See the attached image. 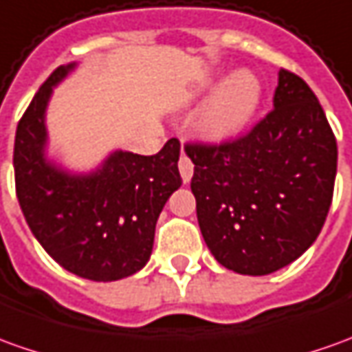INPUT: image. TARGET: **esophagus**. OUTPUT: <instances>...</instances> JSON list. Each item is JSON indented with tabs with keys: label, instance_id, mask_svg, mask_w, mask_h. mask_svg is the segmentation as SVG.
Here are the masks:
<instances>
[{
	"label": "esophagus",
	"instance_id": "esophagus-1",
	"mask_svg": "<svg viewBox=\"0 0 352 352\" xmlns=\"http://www.w3.org/2000/svg\"><path fill=\"white\" fill-rule=\"evenodd\" d=\"M179 171H181V177H183V181H185V183H188V181L192 179L195 166H192L190 157L186 156V154H181V160H179Z\"/></svg>",
	"mask_w": 352,
	"mask_h": 352
}]
</instances>
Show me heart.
<instances>
[{
  "label": "heart",
  "mask_w": 352,
  "mask_h": 352,
  "mask_svg": "<svg viewBox=\"0 0 352 352\" xmlns=\"http://www.w3.org/2000/svg\"><path fill=\"white\" fill-rule=\"evenodd\" d=\"M262 100L258 76L246 69L226 76L196 117V131L204 140L227 142L245 131Z\"/></svg>",
  "instance_id": "1"
}]
</instances>
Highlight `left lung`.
<instances>
[{
	"instance_id": "left-lung-1",
	"label": "left lung",
	"mask_w": 352,
	"mask_h": 352,
	"mask_svg": "<svg viewBox=\"0 0 352 352\" xmlns=\"http://www.w3.org/2000/svg\"><path fill=\"white\" fill-rule=\"evenodd\" d=\"M185 152L195 164L198 226L221 266L267 276L316 241L331 206L337 142L300 76L277 73L274 111L246 136Z\"/></svg>"
}]
</instances>
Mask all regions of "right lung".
I'll return each instance as SVG.
<instances>
[{"label": "right lung", "mask_w": 352, "mask_h": 352, "mask_svg": "<svg viewBox=\"0 0 352 352\" xmlns=\"http://www.w3.org/2000/svg\"><path fill=\"white\" fill-rule=\"evenodd\" d=\"M76 67H57L19 121L16 198L32 235L59 266L92 281H117L150 260L157 217L183 183L181 144L171 138L156 156L117 148L90 171L63 166L50 154L45 113L54 88Z\"/></svg>", "instance_id": "right-lung-1"}]
</instances>
